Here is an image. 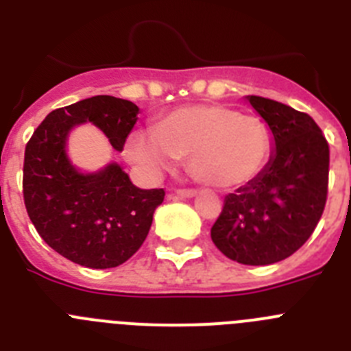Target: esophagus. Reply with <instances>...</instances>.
<instances>
[{"label": "esophagus", "instance_id": "1", "mask_svg": "<svg viewBox=\"0 0 351 351\" xmlns=\"http://www.w3.org/2000/svg\"><path fill=\"white\" fill-rule=\"evenodd\" d=\"M176 195L181 198H193L195 195H197V191L195 190H178L176 191Z\"/></svg>", "mask_w": 351, "mask_h": 351}]
</instances>
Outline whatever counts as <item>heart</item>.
Listing matches in <instances>:
<instances>
[{
    "label": "heart",
    "mask_w": 351,
    "mask_h": 351,
    "mask_svg": "<svg viewBox=\"0 0 351 351\" xmlns=\"http://www.w3.org/2000/svg\"><path fill=\"white\" fill-rule=\"evenodd\" d=\"M126 154L151 176L188 156L198 182L235 190L262 176L272 154V133L262 117L216 104L184 105L161 117L154 132H135Z\"/></svg>",
    "instance_id": "heart-1"
}]
</instances>
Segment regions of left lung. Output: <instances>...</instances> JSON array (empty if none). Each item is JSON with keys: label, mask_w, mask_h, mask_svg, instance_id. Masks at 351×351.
<instances>
[{"label": "left lung", "mask_w": 351, "mask_h": 351, "mask_svg": "<svg viewBox=\"0 0 351 351\" xmlns=\"http://www.w3.org/2000/svg\"><path fill=\"white\" fill-rule=\"evenodd\" d=\"M246 100L271 128V160L256 181L226 195L210 239L230 260L269 265L293 255L320 221L328 144L308 114L262 96Z\"/></svg>", "instance_id": "obj_1"}]
</instances>
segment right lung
<instances>
[{
	"mask_svg": "<svg viewBox=\"0 0 351 351\" xmlns=\"http://www.w3.org/2000/svg\"><path fill=\"white\" fill-rule=\"evenodd\" d=\"M138 107L98 95L56 108L42 121L24 153V204L40 237L64 258L89 269L125 263L142 246L163 190H141L116 161L84 172L68 156L75 126L91 123L123 151Z\"/></svg>",
	"mask_w": 351,
	"mask_h": 351,
	"instance_id": "add662e5",
	"label": "right lung"
}]
</instances>
